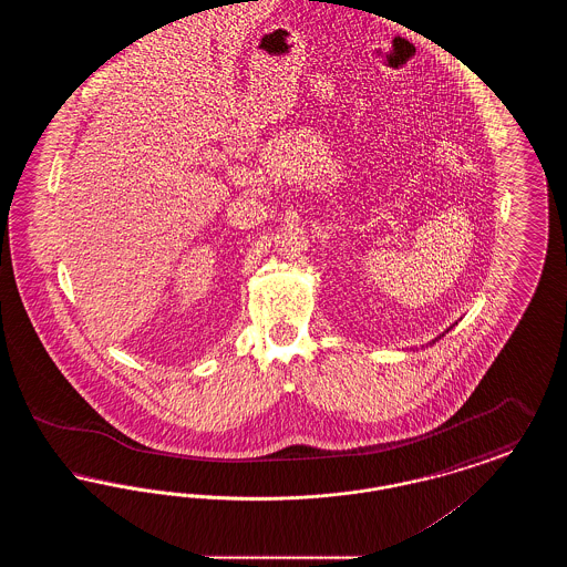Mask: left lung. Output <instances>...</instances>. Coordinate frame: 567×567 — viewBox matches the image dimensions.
<instances>
[{"label": "left lung", "mask_w": 567, "mask_h": 567, "mask_svg": "<svg viewBox=\"0 0 567 567\" xmlns=\"http://www.w3.org/2000/svg\"><path fill=\"white\" fill-rule=\"evenodd\" d=\"M449 329H451V327H449ZM449 329H446V331H444V333H449ZM444 333H440V336H437V338H435V340H440V338H442V336H444ZM435 340H432V342H430V347H432V344H435Z\"/></svg>", "instance_id": "left-lung-1"}]
</instances>
